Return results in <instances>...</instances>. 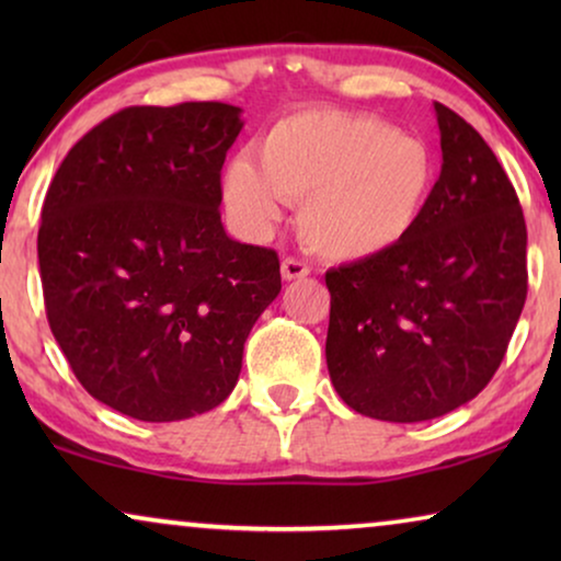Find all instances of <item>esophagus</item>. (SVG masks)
Returning a JSON list of instances; mask_svg holds the SVG:
<instances>
[{
  "instance_id": "1",
  "label": "esophagus",
  "mask_w": 561,
  "mask_h": 561,
  "mask_svg": "<svg viewBox=\"0 0 561 561\" xmlns=\"http://www.w3.org/2000/svg\"><path fill=\"white\" fill-rule=\"evenodd\" d=\"M309 273H311L309 265L301 263V260L286 257V260H283V263H280L283 280H301V278H306V275H309Z\"/></svg>"
}]
</instances>
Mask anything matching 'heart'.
Returning a JSON list of instances; mask_svg holds the SVG:
<instances>
[{
	"instance_id": "1",
	"label": "heart",
	"mask_w": 561,
	"mask_h": 561,
	"mask_svg": "<svg viewBox=\"0 0 561 561\" xmlns=\"http://www.w3.org/2000/svg\"><path fill=\"white\" fill-rule=\"evenodd\" d=\"M221 175L229 217L252 240L271 237L288 202L317 255L359 263L396 250L424 217L436 163L419 137L367 114L304 110L275 122Z\"/></svg>"
}]
</instances>
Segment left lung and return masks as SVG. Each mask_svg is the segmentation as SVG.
<instances>
[{
  "instance_id": "1",
  "label": "left lung",
  "mask_w": 561,
  "mask_h": 561,
  "mask_svg": "<svg viewBox=\"0 0 561 561\" xmlns=\"http://www.w3.org/2000/svg\"><path fill=\"white\" fill-rule=\"evenodd\" d=\"M442 173L396 250L332 267L327 367L350 409L393 424L472 401L526 301V221L478 129L434 102Z\"/></svg>"
}]
</instances>
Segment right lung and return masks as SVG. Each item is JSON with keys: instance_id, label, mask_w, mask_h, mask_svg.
<instances>
[{"instance_id": "obj_1", "label": "right lung", "mask_w": 561, "mask_h": 561, "mask_svg": "<svg viewBox=\"0 0 561 561\" xmlns=\"http://www.w3.org/2000/svg\"><path fill=\"white\" fill-rule=\"evenodd\" d=\"M242 127L221 102L129 106L73 145L45 196L53 336L81 386L125 416L217 409L280 294L278 255L221 225L219 173Z\"/></svg>"}]
</instances>
